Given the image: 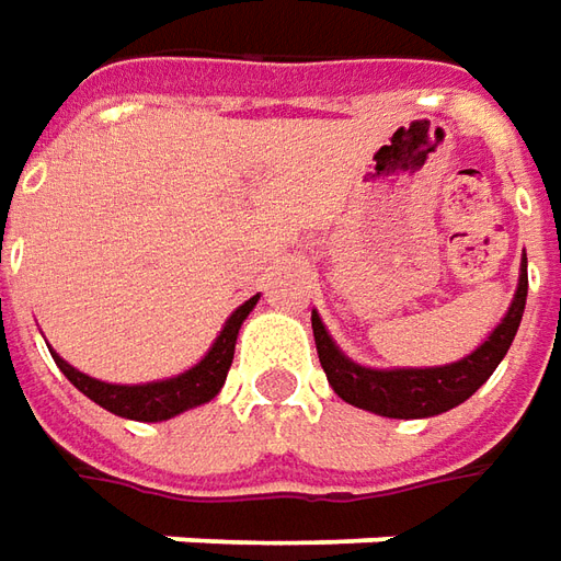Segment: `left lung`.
<instances>
[{
	"label": "left lung",
	"instance_id": "1",
	"mask_svg": "<svg viewBox=\"0 0 561 561\" xmlns=\"http://www.w3.org/2000/svg\"><path fill=\"white\" fill-rule=\"evenodd\" d=\"M525 296H528V259L523 253L519 284H516L507 314L477 351L446 366H397V369L363 366L335 345V339L323 327L318 311H311L320 366L330 378L332 391L345 403L376 412L381 419H434L465 403L467 397H473L489 381L523 323Z\"/></svg>",
	"mask_w": 561,
	"mask_h": 561
}]
</instances>
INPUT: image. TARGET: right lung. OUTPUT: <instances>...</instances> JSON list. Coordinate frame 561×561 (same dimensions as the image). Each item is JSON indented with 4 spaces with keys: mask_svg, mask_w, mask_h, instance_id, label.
I'll return each instance as SVG.
<instances>
[{
    "mask_svg": "<svg viewBox=\"0 0 561 561\" xmlns=\"http://www.w3.org/2000/svg\"><path fill=\"white\" fill-rule=\"evenodd\" d=\"M259 293L253 299H247L231 311V318L222 323V330L214 339L210 351L201 357L192 369H185L180 376L158 378V381H142V385H112V381H100L79 373L72 363H67L51 345L54 363L60 366V373L79 388L88 400L103 405L112 415H122L130 421H168L180 412H188L195 405H204L214 400L216 393L222 391L229 366L234 360V342L241 332L247 314L256 308Z\"/></svg>",
    "mask_w": 561,
    "mask_h": 561,
    "instance_id": "1",
    "label": "right lung"
}]
</instances>
